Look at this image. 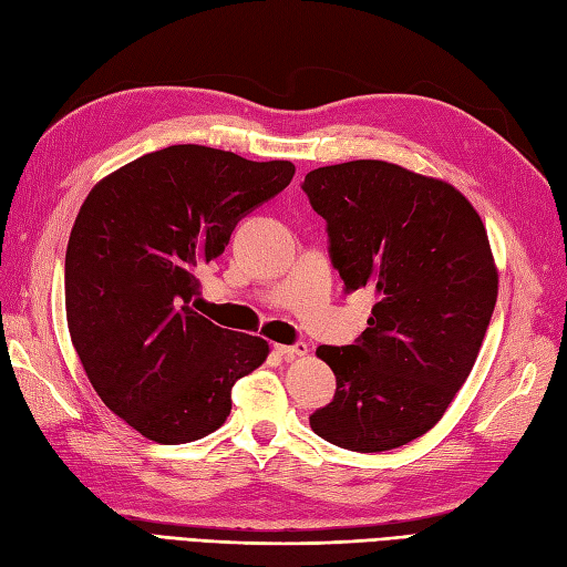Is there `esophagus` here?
<instances>
[{"mask_svg":"<svg viewBox=\"0 0 567 567\" xmlns=\"http://www.w3.org/2000/svg\"><path fill=\"white\" fill-rule=\"evenodd\" d=\"M276 353H281L284 358H288V361H293V358H300V355H308V343L306 341H298L293 343V347H284V343H276Z\"/></svg>","mask_w":567,"mask_h":567,"instance_id":"1","label":"esophagus"}]
</instances>
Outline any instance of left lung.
I'll use <instances>...</instances> for the list:
<instances>
[{
    "label": "left lung",
    "mask_w": 567,
    "mask_h": 567,
    "mask_svg": "<svg viewBox=\"0 0 567 567\" xmlns=\"http://www.w3.org/2000/svg\"><path fill=\"white\" fill-rule=\"evenodd\" d=\"M302 189L347 291L375 293L361 339L317 349L337 394L310 427L353 452L402 447L443 419L476 363L498 298L486 226L457 187L388 161L324 165Z\"/></svg>",
    "instance_id": "1"
}]
</instances>
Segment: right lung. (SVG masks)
<instances>
[{"mask_svg":"<svg viewBox=\"0 0 567 567\" xmlns=\"http://www.w3.org/2000/svg\"><path fill=\"white\" fill-rule=\"evenodd\" d=\"M291 161L177 144L110 173L84 199L64 259L72 343L103 404L161 445L214 433L230 390L269 355L261 337L192 310L197 269L288 187Z\"/></svg>","mask_w":567,"mask_h":567,"instance_id":"add662e5","label":"right lung"}]
</instances>
